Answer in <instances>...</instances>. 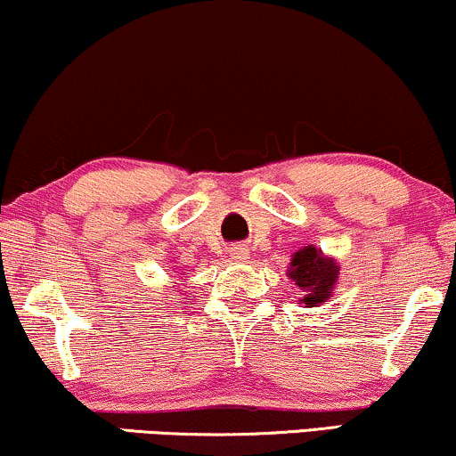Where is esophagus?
I'll list each match as a JSON object with an SVG mask.
<instances>
[{
  "label": "esophagus",
  "instance_id": "1",
  "mask_svg": "<svg viewBox=\"0 0 456 456\" xmlns=\"http://www.w3.org/2000/svg\"><path fill=\"white\" fill-rule=\"evenodd\" d=\"M229 255H232L233 261H246L250 257L248 246H246V244H233L232 250H229Z\"/></svg>",
  "mask_w": 456,
  "mask_h": 456
}]
</instances>
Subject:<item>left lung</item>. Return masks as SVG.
Wrapping results in <instances>:
<instances>
[{
	"instance_id": "8db88e82",
	"label": "left lung",
	"mask_w": 456,
	"mask_h": 456,
	"mask_svg": "<svg viewBox=\"0 0 456 456\" xmlns=\"http://www.w3.org/2000/svg\"><path fill=\"white\" fill-rule=\"evenodd\" d=\"M289 268L291 281H296V285L305 291V297H302L305 306H319L328 297H332L338 268L334 261L323 259L315 246L297 250Z\"/></svg>"
}]
</instances>
